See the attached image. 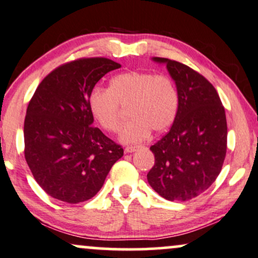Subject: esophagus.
Here are the masks:
<instances>
[{"mask_svg":"<svg viewBox=\"0 0 258 258\" xmlns=\"http://www.w3.org/2000/svg\"><path fill=\"white\" fill-rule=\"evenodd\" d=\"M139 147H137V145H135V147H126L125 148V154H128V153H133V151L137 150Z\"/></svg>","mask_w":258,"mask_h":258,"instance_id":"34e87169","label":"esophagus"}]
</instances>
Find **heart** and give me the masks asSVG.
Instances as JSON below:
<instances>
[{"label": "heart", "mask_w": 258, "mask_h": 258, "mask_svg": "<svg viewBox=\"0 0 258 258\" xmlns=\"http://www.w3.org/2000/svg\"><path fill=\"white\" fill-rule=\"evenodd\" d=\"M88 104L92 116L107 132L117 131L122 108L128 107L131 117L121 128L120 141L138 143L151 130L162 132L172 125L178 110V92L169 77L130 71L113 77L108 89L95 86Z\"/></svg>", "instance_id": "heart-1"}]
</instances>
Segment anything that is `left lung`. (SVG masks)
Returning a JSON list of instances; mask_svg holds the SVG:
<instances>
[{
    "label": "left lung",
    "instance_id": "8db88e82",
    "mask_svg": "<svg viewBox=\"0 0 258 258\" xmlns=\"http://www.w3.org/2000/svg\"><path fill=\"white\" fill-rule=\"evenodd\" d=\"M164 62L178 90V111L150 150L155 156L148 181L168 201H188L207 191L222 168L227 150V121L218 91L209 80L181 62Z\"/></svg>",
    "mask_w": 258,
    "mask_h": 258
}]
</instances>
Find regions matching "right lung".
<instances>
[{
  "label": "right lung",
  "mask_w": 258,
  "mask_h": 258,
  "mask_svg": "<svg viewBox=\"0 0 258 258\" xmlns=\"http://www.w3.org/2000/svg\"><path fill=\"white\" fill-rule=\"evenodd\" d=\"M121 64L83 57L61 64L40 82L24 122L25 160L49 196L76 204L95 196L123 149L92 126L90 91Z\"/></svg>",
  "instance_id": "add662e5"
}]
</instances>
